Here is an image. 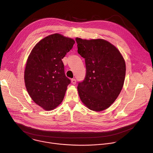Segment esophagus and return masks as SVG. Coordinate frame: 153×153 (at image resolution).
I'll return each instance as SVG.
<instances>
[{
  "label": "esophagus",
  "mask_w": 153,
  "mask_h": 153,
  "mask_svg": "<svg viewBox=\"0 0 153 153\" xmlns=\"http://www.w3.org/2000/svg\"><path fill=\"white\" fill-rule=\"evenodd\" d=\"M71 82L73 84H76V79L75 78H73L71 79Z\"/></svg>",
  "instance_id": "esophagus-1"
}]
</instances>
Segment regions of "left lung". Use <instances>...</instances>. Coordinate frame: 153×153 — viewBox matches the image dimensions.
Here are the masks:
<instances>
[{
    "instance_id": "8db88e82",
    "label": "left lung",
    "mask_w": 153,
    "mask_h": 153,
    "mask_svg": "<svg viewBox=\"0 0 153 153\" xmlns=\"http://www.w3.org/2000/svg\"><path fill=\"white\" fill-rule=\"evenodd\" d=\"M78 53L84 59L85 78L78 82L82 102L89 109L108 108L119 95L125 81L126 64L120 52L108 41L76 38Z\"/></svg>"
}]
</instances>
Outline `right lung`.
<instances>
[{
	"instance_id": "obj_1",
	"label": "right lung",
	"mask_w": 153,
	"mask_h": 153,
	"mask_svg": "<svg viewBox=\"0 0 153 153\" xmlns=\"http://www.w3.org/2000/svg\"><path fill=\"white\" fill-rule=\"evenodd\" d=\"M74 44V39L55 33L37 43L28 58L25 87L34 102L45 110H53L63 100L71 80L62 59Z\"/></svg>"
}]
</instances>
